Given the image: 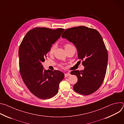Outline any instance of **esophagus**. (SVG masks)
<instances>
[{
	"instance_id": "obj_1",
	"label": "esophagus",
	"mask_w": 124,
	"mask_h": 124,
	"mask_svg": "<svg viewBox=\"0 0 124 124\" xmlns=\"http://www.w3.org/2000/svg\"><path fill=\"white\" fill-rule=\"evenodd\" d=\"M70 75V74L69 73H66L65 74V77H67Z\"/></svg>"
}]
</instances>
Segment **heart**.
Returning a JSON list of instances; mask_svg holds the SVG:
<instances>
[{
  "label": "heart",
  "mask_w": 124,
  "mask_h": 124,
  "mask_svg": "<svg viewBox=\"0 0 124 124\" xmlns=\"http://www.w3.org/2000/svg\"><path fill=\"white\" fill-rule=\"evenodd\" d=\"M73 46L72 45H71L70 44H66L64 46H65V48H68V47H69L70 46ZM55 47H56V46L55 45H54L53 46H52L50 47V50H49V54H52L54 52V50H55Z\"/></svg>",
  "instance_id": "b5f03b06"
}]
</instances>
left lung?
I'll use <instances>...</instances> for the list:
<instances>
[{
  "label": "left lung",
  "instance_id": "left-lung-1",
  "mask_svg": "<svg viewBox=\"0 0 124 124\" xmlns=\"http://www.w3.org/2000/svg\"><path fill=\"white\" fill-rule=\"evenodd\" d=\"M62 37L74 44L78 58L83 60L84 70L71 72L78 79L74 90L83 95L93 93L104 79L108 62V51L101 34L94 29L80 26L66 29Z\"/></svg>",
  "mask_w": 124,
  "mask_h": 124
}]
</instances>
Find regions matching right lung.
Returning <instances> with one entry per match:
<instances>
[{
  "label": "right lung",
  "mask_w": 124,
  "mask_h": 124,
  "mask_svg": "<svg viewBox=\"0 0 124 124\" xmlns=\"http://www.w3.org/2000/svg\"><path fill=\"white\" fill-rule=\"evenodd\" d=\"M65 30L35 28L28 31L19 49V66L22 79L29 91L35 96L47 99L58 91L64 74L59 70H46L42 63L50 48Z\"/></svg>",
  "instance_id": "right-lung-1"
}]
</instances>
